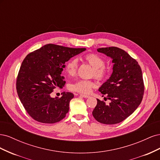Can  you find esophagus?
<instances>
[{
    "label": "esophagus",
    "instance_id": "obj_1",
    "mask_svg": "<svg viewBox=\"0 0 160 160\" xmlns=\"http://www.w3.org/2000/svg\"><path fill=\"white\" fill-rule=\"evenodd\" d=\"M80 96L83 97V98H89V95H85V94H81V95H80Z\"/></svg>",
    "mask_w": 160,
    "mask_h": 160
}]
</instances>
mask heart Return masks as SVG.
Wrapping results in <instances>:
<instances>
[{
    "label": "heart",
    "mask_w": 160,
    "mask_h": 160,
    "mask_svg": "<svg viewBox=\"0 0 160 160\" xmlns=\"http://www.w3.org/2000/svg\"><path fill=\"white\" fill-rule=\"evenodd\" d=\"M83 59L87 63L93 67L91 76H94L97 79L102 81L108 76L109 70L105 66V62L101 56L95 53H88L83 57ZM78 61L75 58L71 59L67 62L65 71L69 75L76 74L78 69ZM95 87V83L92 80H79L69 85L71 91L81 93H89L91 89Z\"/></svg>",
    "instance_id": "1"
}]
</instances>
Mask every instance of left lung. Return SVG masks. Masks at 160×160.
<instances>
[{"label":"left lung","instance_id":"1","mask_svg":"<svg viewBox=\"0 0 160 160\" xmlns=\"http://www.w3.org/2000/svg\"><path fill=\"white\" fill-rule=\"evenodd\" d=\"M112 59L113 72L99 91L111 101L106 105L98 100L92 114L98 122L112 125L123 122L135 111L141 103L144 84L141 67L136 60L127 52L115 47L98 49Z\"/></svg>","mask_w":160,"mask_h":160}]
</instances>
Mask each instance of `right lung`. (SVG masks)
<instances>
[{"label": "right lung", "instance_id": "obj_1", "mask_svg": "<svg viewBox=\"0 0 160 160\" xmlns=\"http://www.w3.org/2000/svg\"><path fill=\"white\" fill-rule=\"evenodd\" d=\"M85 50L48 44L27 55L16 85L18 98L32 119L43 123H55L65 117L74 95L63 92L61 98H52L51 93L65 84L61 76L65 62Z\"/></svg>", "mask_w": 160, "mask_h": 160}]
</instances>
